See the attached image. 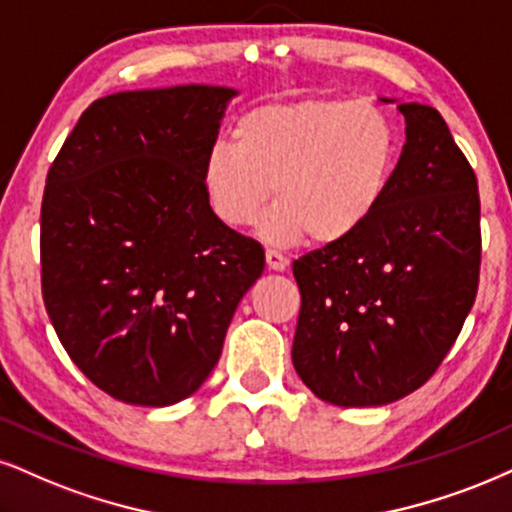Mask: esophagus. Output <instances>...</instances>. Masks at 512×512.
I'll use <instances>...</instances> for the list:
<instances>
[{
  "label": "esophagus",
  "mask_w": 512,
  "mask_h": 512,
  "mask_svg": "<svg viewBox=\"0 0 512 512\" xmlns=\"http://www.w3.org/2000/svg\"><path fill=\"white\" fill-rule=\"evenodd\" d=\"M266 263L270 270H285L289 266V258L277 249H268L266 251Z\"/></svg>",
  "instance_id": "1"
}]
</instances>
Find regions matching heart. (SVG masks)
<instances>
[{"instance_id": "1", "label": "heart", "mask_w": 512, "mask_h": 512, "mask_svg": "<svg viewBox=\"0 0 512 512\" xmlns=\"http://www.w3.org/2000/svg\"><path fill=\"white\" fill-rule=\"evenodd\" d=\"M230 142L208 149L201 185L220 223H256L263 237L339 244L370 223L387 197L399 159L394 123L380 106L308 97L268 104L239 118Z\"/></svg>"}]
</instances>
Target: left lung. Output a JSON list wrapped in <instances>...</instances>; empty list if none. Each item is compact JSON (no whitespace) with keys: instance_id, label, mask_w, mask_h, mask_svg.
<instances>
[{"instance_id":"1","label":"left lung","mask_w":512,"mask_h":512,"mask_svg":"<svg viewBox=\"0 0 512 512\" xmlns=\"http://www.w3.org/2000/svg\"><path fill=\"white\" fill-rule=\"evenodd\" d=\"M399 111L406 144L382 206L353 237L292 266L301 292L294 368L334 406H384L420 389L477 296L475 170L437 109Z\"/></svg>"}]
</instances>
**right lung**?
<instances>
[{
  "label": "right lung",
  "mask_w": 512,
  "mask_h": 512,
  "mask_svg": "<svg viewBox=\"0 0 512 512\" xmlns=\"http://www.w3.org/2000/svg\"><path fill=\"white\" fill-rule=\"evenodd\" d=\"M230 87L118 92L82 111L47 173L42 299L87 380L132 406L194 394L266 266L220 223L201 168Z\"/></svg>",
  "instance_id": "obj_1"
}]
</instances>
